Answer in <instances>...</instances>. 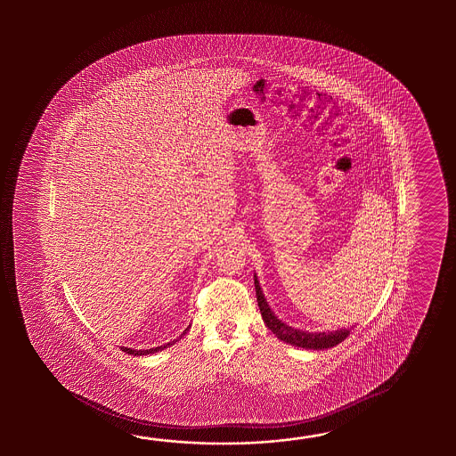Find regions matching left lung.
<instances>
[{
	"mask_svg": "<svg viewBox=\"0 0 456 456\" xmlns=\"http://www.w3.org/2000/svg\"><path fill=\"white\" fill-rule=\"evenodd\" d=\"M254 287H256L257 305H259L262 320L265 322V326L279 339L287 342V344H291L295 347L306 350L330 349V347L340 344L352 332V328H340V330H328V332H308V330H295V328L289 326L287 322L279 320L275 316V313L271 310L269 303H267L264 293H262L261 285H259L256 273H254Z\"/></svg>",
	"mask_w": 456,
	"mask_h": 456,
	"instance_id": "8db88e82",
	"label": "left lung"
}]
</instances>
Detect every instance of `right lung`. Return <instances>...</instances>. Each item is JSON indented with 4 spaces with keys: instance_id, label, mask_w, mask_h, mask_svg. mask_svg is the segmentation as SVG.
Here are the masks:
<instances>
[{
    "instance_id": "1",
    "label": "right lung",
    "mask_w": 456,
    "mask_h": 456,
    "mask_svg": "<svg viewBox=\"0 0 456 456\" xmlns=\"http://www.w3.org/2000/svg\"><path fill=\"white\" fill-rule=\"evenodd\" d=\"M189 328H191V326H189ZM189 328H187V330H189ZM185 330H184V332H183V334H181V338H183V336H184ZM181 338H179V339H181ZM179 339L173 340V342H167V344H165V346H158V347H153V349L136 350V349H130V347H120V350H122V352H126V354H128V355H135V357H140V355H150V354H156V352H161V350H165L166 347H169V346H173V344H175V342H177V340H179Z\"/></svg>"
}]
</instances>
